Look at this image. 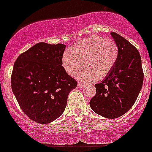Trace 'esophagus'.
Masks as SVG:
<instances>
[{
    "label": "esophagus",
    "instance_id": "1",
    "mask_svg": "<svg viewBox=\"0 0 152 152\" xmlns=\"http://www.w3.org/2000/svg\"><path fill=\"white\" fill-rule=\"evenodd\" d=\"M84 85H85V84H84V83H81V82H78V84H77V87L80 88H83Z\"/></svg>",
    "mask_w": 152,
    "mask_h": 152
}]
</instances>
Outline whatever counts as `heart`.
<instances>
[{
  "label": "heart",
  "mask_w": 152,
  "mask_h": 152,
  "mask_svg": "<svg viewBox=\"0 0 152 152\" xmlns=\"http://www.w3.org/2000/svg\"><path fill=\"white\" fill-rule=\"evenodd\" d=\"M119 46L113 39L92 36L79 42L61 58L63 68L68 75L75 76L84 66L78 77L80 80L94 81L110 73L119 58Z\"/></svg>",
  "instance_id": "heart-1"
}]
</instances>
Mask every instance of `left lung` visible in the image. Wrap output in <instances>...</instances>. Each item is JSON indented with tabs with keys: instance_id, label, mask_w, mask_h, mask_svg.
Wrapping results in <instances>:
<instances>
[{
	"instance_id": "1",
	"label": "left lung",
	"mask_w": 152,
	"mask_h": 152,
	"mask_svg": "<svg viewBox=\"0 0 152 152\" xmlns=\"http://www.w3.org/2000/svg\"><path fill=\"white\" fill-rule=\"evenodd\" d=\"M119 46V58L111 72L100 84L90 106L98 115L116 119L128 112L135 103L143 84L144 74L139 51L128 40L111 33Z\"/></svg>"
}]
</instances>
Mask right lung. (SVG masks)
<instances>
[{"label":"right lung","instance_id":"right-lung-1","mask_svg":"<svg viewBox=\"0 0 152 152\" xmlns=\"http://www.w3.org/2000/svg\"><path fill=\"white\" fill-rule=\"evenodd\" d=\"M64 44L39 42L19 56L11 88L24 113L40 124L52 123L65 110L70 91L77 87L61 65Z\"/></svg>","mask_w":152,"mask_h":152}]
</instances>
